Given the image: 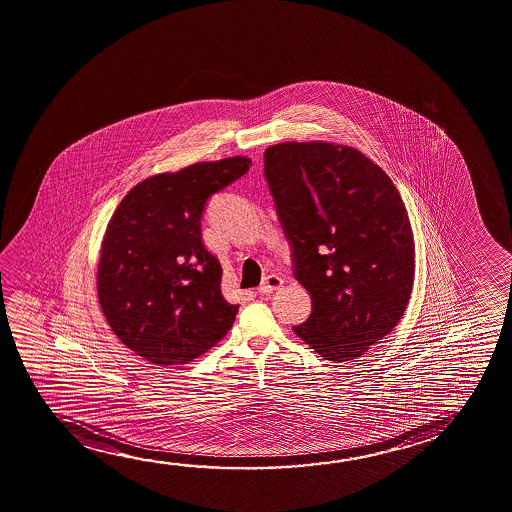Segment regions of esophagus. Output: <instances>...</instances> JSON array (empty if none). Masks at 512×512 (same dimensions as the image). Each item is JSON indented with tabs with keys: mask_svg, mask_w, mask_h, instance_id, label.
Instances as JSON below:
<instances>
[{
	"mask_svg": "<svg viewBox=\"0 0 512 512\" xmlns=\"http://www.w3.org/2000/svg\"><path fill=\"white\" fill-rule=\"evenodd\" d=\"M282 284H284V281H282L279 275H267V277L263 279V282H261L260 293H263V295H268V293H272V291H275V289H281Z\"/></svg>",
	"mask_w": 512,
	"mask_h": 512,
	"instance_id": "34e87169",
	"label": "esophagus"
}]
</instances>
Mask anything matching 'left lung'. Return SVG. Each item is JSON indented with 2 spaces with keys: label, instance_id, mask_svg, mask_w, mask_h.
<instances>
[{
  "label": "left lung",
  "instance_id": "8db88e82",
  "mask_svg": "<svg viewBox=\"0 0 512 512\" xmlns=\"http://www.w3.org/2000/svg\"><path fill=\"white\" fill-rule=\"evenodd\" d=\"M265 179L312 312L293 332L324 360L360 358L404 316L414 238L393 180L346 145L284 142Z\"/></svg>",
  "mask_w": 512,
  "mask_h": 512
}]
</instances>
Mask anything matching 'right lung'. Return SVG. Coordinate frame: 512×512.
I'll list each match as a JSON object with an SVG mask.
<instances>
[{
  "label": "right lung",
  "instance_id": "add662e5",
  "mask_svg": "<svg viewBox=\"0 0 512 512\" xmlns=\"http://www.w3.org/2000/svg\"><path fill=\"white\" fill-rule=\"evenodd\" d=\"M251 159L205 161L142 180L119 203L101 242L98 300L117 339L158 367L216 346L238 305L221 293L223 268L202 240L210 196Z\"/></svg>",
  "mask_w": 512,
  "mask_h": 512
}]
</instances>
